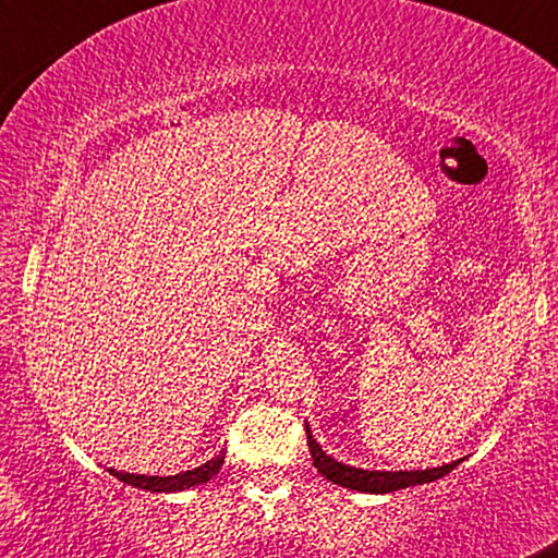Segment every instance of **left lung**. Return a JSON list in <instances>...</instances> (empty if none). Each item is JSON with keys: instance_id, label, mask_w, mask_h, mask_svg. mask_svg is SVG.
Returning <instances> with one entry per match:
<instances>
[{"instance_id": "8db88e82", "label": "left lung", "mask_w": 558, "mask_h": 558, "mask_svg": "<svg viewBox=\"0 0 558 558\" xmlns=\"http://www.w3.org/2000/svg\"><path fill=\"white\" fill-rule=\"evenodd\" d=\"M305 430H307V425H305ZM307 449H311L313 464H316L318 473L324 475L326 481L339 483V486H344V488L365 490V494H389V490L423 486V483L438 481V477L451 473V470L460 464V462H451V464H441V468H434V470H410V473H376V470H357V468H350V464L331 460V457L318 447L316 438L311 436V430H307Z\"/></svg>"}]
</instances>
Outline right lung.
Wrapping results in <instances>:
<instances>
[{
	"mask_svg": "<svg viewBox=\"0 0 558 558\" xmlns=\"http://www.w3.org/2000/svg\"><path fill=\"white\" fill-rule=\"evenodd\" d=\"M221 464H225V451H221V454H216L214 460H208L206 464H201V468L187 470V473H180V475H169V477L130 475V473H117V470H109V473L114 477H120V481L128 483V486L154 490V494H163V490H182L190 486H201V483H208L216 473H219Z\"/></svg>",
	"mask_w": 558,
	"mask_h": 558,
	"instance_id": "1",
	"label": "right lung"
}]
</instances>
